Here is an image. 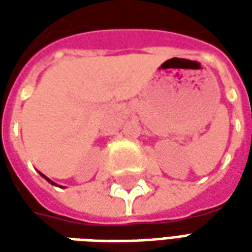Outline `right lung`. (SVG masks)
Segmentation results:
<instances>
[{
	"label": "right lung",
	"mask_w": 252,
	"mask_h": 252,
	"mask_svg": "<svg viewBox=\"0 0 252 252\" xmlns=\"http://www.w3.org/2000/svg\"><path fill=\"white\" fill-rule=\"evenodd\" d=\"M40 175H41V177H43V178H46V181H48V182H50V184H51V185L59 186V185H57V184H55V182H52V181L50 180V178H47V177H46V175H44V174H41V173H40Z\"/></svg>",
	"instance_id": "add662e5"
}]
</instances>
